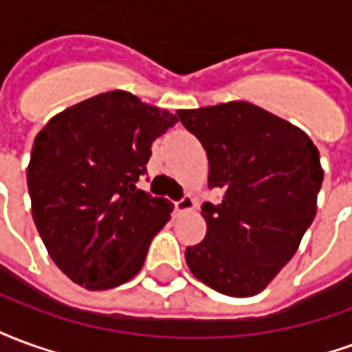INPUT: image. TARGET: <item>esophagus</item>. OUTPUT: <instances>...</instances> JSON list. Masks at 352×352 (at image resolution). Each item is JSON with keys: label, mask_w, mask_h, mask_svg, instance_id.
<instances>
[{"label": "esophagus", "mask_w": 352, "mask_h": 352, "mask_svg": "<svg viewBox=\"0 0 352 352\" xmlns=\"http://www.w3.org/2000/svg\"><path fill=\"white\" fill-rule=\"evenodd\" d=\"M194 209V199L190 196H183V198L175 201V211L177 213H186V211H190Z\"/></svg>", "instance_id": "34e87169"}]
</instances>
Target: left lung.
Wrapping results in <instances>:
<instances>
[{
  "label": "left lung",
  "mask_w": 352,
  "mask_h": 352,
  "mask_svg": "<svg viewBox=\"0 0 352 352\" xmlns=\"http://www.w3.org/2000/svg\"><path fill=\"white\" fill-rule=\"evenodd\" d=\"M209 158L204 241L186 247L194 277L217 292L247 298L288 264L317 213L322 168L317 146L294 124L252 105L228 101L177 111Z\"/></svg>",
  "instance_id": "1"
}]
</instances>
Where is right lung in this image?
Wrapping results in <instances>:
<instances>
[{"instance_id":"obj_1","label":"right lung","mask_w":352,"mask_h":352,"mask_svg":"<svg viewBox=\"0 0 352 352\" xmlns=\"http://www.w3.org/2000/svg\"><path fill=\"white\" fill-rule=\"evenodd\" d=\"M179 120L124 90L52 116L32 146V214L62 272L88 290L135 277L173 204L138 190L151 146Z\"/></svg>"}]
</instances>
